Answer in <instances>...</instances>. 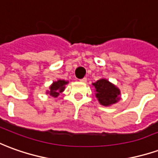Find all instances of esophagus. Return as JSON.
<instances>
[{"label":"esophagus","instance_id":"obj_1","mask_svg":"<svg viewBox=\"0 0 158 158\" xmlns=\"http://www.w3.org/2000/svg\"><path fill=\"white\" fill-rule=\"evenodd\" d=\"M86 81H87L86 78H83V79H80V82H82V83H85Z\"/></svg>","mask_w":158,"mask_h":158}]
</instances>
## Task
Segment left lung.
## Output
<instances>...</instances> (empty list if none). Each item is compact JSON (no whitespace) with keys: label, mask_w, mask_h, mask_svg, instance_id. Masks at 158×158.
<instances>
[{"label":"left lung","mask_w":158,"mask_h":158,"mask_svg":"<svg viewBox=\"0 0 158 158\" xmlns=\"http://www.w3.org/2000/svg\"><path fill=\"white\" fill-rule=\"evenodd\" d=\"M94 86L95 95L99 103L105 107H110L116 103L121 99V90L113 83L107 79L102 78L92 83Z\"/></svg>","instance_id":"1"}]
</instances>
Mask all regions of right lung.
<instances>
[{
	"label": "right lung",
	"instance_id": "obj_1",
	"mask_svg": "<svg viewBox=\"0 0 158 158\" xmlns=\"http://www.w3.org/2000/svg\"><path fill=\"white\" fill-rule=\"evenodd\" d=\"M69 81H66L64 79H58L50 85V86L48 88V90L46 91V93L51 96L53 98H57L59 95L63 92L66 88V85H68Z\"/></svg>",
	"mask_w": 158,
	"mask_h": 158
}]
</instances>
